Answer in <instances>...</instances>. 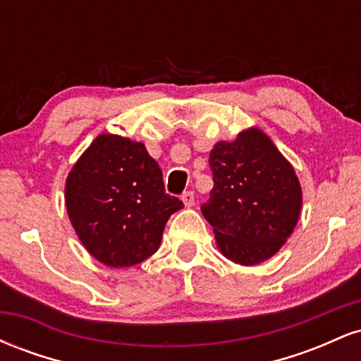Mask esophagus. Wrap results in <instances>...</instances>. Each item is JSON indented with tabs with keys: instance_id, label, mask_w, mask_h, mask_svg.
<instances>
[{
	"instance_id": "esophagus-1",
	"label": "esophagus",
	"mask_w": 361,
	"mask_h": 361,
	"mask_svg": "<svg viewBox=\"0 0 361 361\" xmlns=\"http://www.w3.org/2000/svg\"><path fill=\"white\" fill-rule=\"evenodd\" d=\"M181 200H183L185 207H193L195 205V193L193 192H185L181 195Z\"/></svg>"
}]
</instances>
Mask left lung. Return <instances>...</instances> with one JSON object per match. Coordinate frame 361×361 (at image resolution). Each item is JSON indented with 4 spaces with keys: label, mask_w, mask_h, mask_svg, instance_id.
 I'll return each mask as SVG.
<instances>
[{
    "label": "left lung",
    "mask_w": 361,
    "mask_h": 361,
    "mask_svg": "<svg viewBox=\"0 0 361 361\" xmlns=\"http://www.w3.org/2000/svg\"><path fill=\"white\" fill-rule=\"evenodd\" d=\"M209 164L214 188L202 214L219 250L244 267L271 258L300 215L302 188L292 164L256 127L215 144Z\"/></svg>",
    "instance_id": "8db88e82"
}]
</instances>
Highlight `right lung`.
<instances>
[{"instance_id":"obj_1","label":"right lung","mask_w":361,"mask_h":361,"mask_svg":"<svg viewBox=\"0 0 361 361\" xmlns=\"http://www.w3.org/2000/svg\"><path fill=\"white\" fill-rule=\"evenodd\" d=\"M183 204L164 192L159 164L142 142L102 134L66 180V209L93 258L111 268L142 263Z\"/></svg>"}]
</instances>
